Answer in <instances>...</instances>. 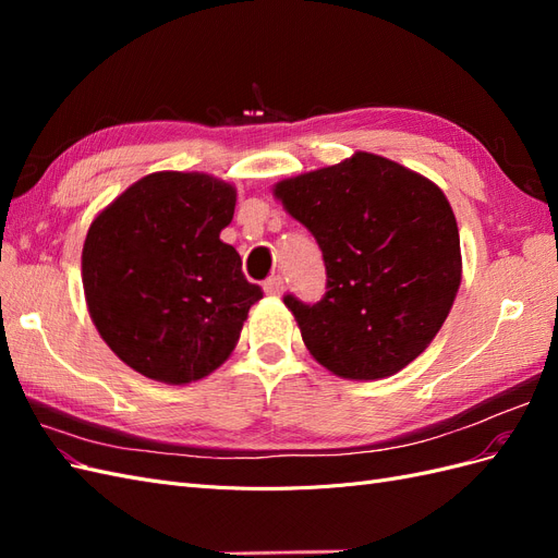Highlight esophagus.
<instances>
[{"label": "esophagus", "mask_w": 558, "mask_h": 558, "mask_svg": "<svg viewBox=\"0 0 558 558\" xmlns=\"http://www.w3.org/2000/svg\"><path fill=\"white\" fill-rule=\"evenodd\" d=\"M265 293L267 295H281L283 293V277L275 275L265 281Z\"/></svg>", "instance_id": "1"}]
</instances>
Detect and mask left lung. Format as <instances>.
<instances>
[{
    "label": "left lung",
    "instance_id": "8db88e82",
    "mask_svg": "<svg viewBox=\"0 0 558 558\" xmlns=\"http://www.w3.org/2000/svg\"><path fill=\"white\" fill-rule=\"evenodd\" d=\"M326 263V295L283 298L316 363L342 379L391 377L426 351L461 286V238L437 185L359 150L272 189Z\"/></svg>",
    "mask_w": 558,
    "mask_h": 558
}]
</instances>
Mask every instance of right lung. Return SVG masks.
Returning <instances> with one entry per match:
<instances>
[{"mask_svg":"<svg viewBox=\"0 0 558 558\" xmlns=\"http://www.w3.org/2000/svg\"><path fill=\"white\" fill-rule=\"evenodd\" d=\"M238 191L202 172H154L95 216L81 253L99 337L134 373L191 384L221 367L260 286L221 242Z\"/></svg>","mask_w":558,"mask_h":558,"instance_id":"add662e5","label":"right lung"}]
</instances>
